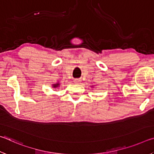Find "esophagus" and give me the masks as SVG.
Listing matches in <instances>:
<instances>
[{
  "mask_svg": "<svg viewBox=\"0 0 154 154\" xmlns=\"http://www.w3.org/2000/svg\"><path fill=\"white\" fill-rule=\"evenodd\" d=\"M81 82V79H74L75 83H78V82Z\"/></svg>",
  "mask_w": 154,
  "mask_h": 154,
  "instance_id": "esophagus-1",
  "label": "esophagus"
}]
</instances>
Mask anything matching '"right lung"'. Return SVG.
Here are the masks:
<instances>
[{
    "label": "right lung",
    "instance_id": "right-lung-1",
    "mask_svg": "<svg viewBox=\"0 0 154 154\" xmlns=\"http://www.w3.org/2000/svg\"><path fill=\"white\" fill-rule=\"evenodd\" d=\"M59 85H60V83H56V84H53V88H58V87H59Z\"/></svg>",
    "mask_w": 154,
    "mask_h": 154
}]
</instances>
